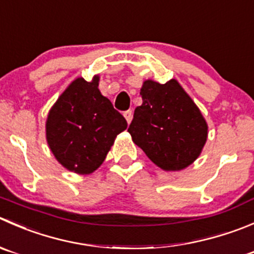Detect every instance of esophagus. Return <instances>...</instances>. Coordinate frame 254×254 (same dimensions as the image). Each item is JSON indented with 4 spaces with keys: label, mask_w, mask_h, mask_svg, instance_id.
I'll return each mask as SVG.
<instances>
[{
    "label": "esophagus",
    "mask_w": 254,
    "mask_h": 254,
    "mask_svg": "<svg viewBox=\"0 0 254 254\" xmlns=\"http://www.w3.org/2000/svg\"><path fill=\"white\" fill-rule=\"evenodd\" d=\"M124 117H125V119H127V124H130V123H131V120H132V112H131V110H127V112H124Z\"/></svg>",
    "instance_id": "34e87169"
}]
</instances>
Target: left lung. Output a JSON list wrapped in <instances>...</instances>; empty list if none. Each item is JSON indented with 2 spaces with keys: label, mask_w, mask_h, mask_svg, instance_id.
Returning a JSON list of instances; mask_svg holds the SVG:
<instances>
[{
  "label": "left lung",
  "mask_w": 254,
  "mask_h": 254,
  "mask_svg": "<svg viewBox=\"0 0 254 254\" xmlns=\"http://www.w3.org/2000/svg\"><path fill=\"white\" fill-rule=\"evenodd\" d=\"M142 104L134 112L129 134L156 166L180 171L202 152L208 127L202 113L176 79L142 83Z\"/></svg>",
  "instance_id": "8db88e82"
}]
</instances>
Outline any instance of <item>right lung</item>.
<instances>
[{"label":"right lung","mask_w":254,"mask_h":254,"mask_svg":"<svg viewBox=\"0 0 254 254\" xmlns=\"http://www.w3.org/2000/svg\"><path fill=\"white\" fill-rule=\"evenodd\" d=\"M99 75L73 80L51 108L46 139L57 161L78 175L94 172L115 137L127 127L125 118L100 93Z\"/></svg>","instance_id":"add662e5"}]
</instances>
